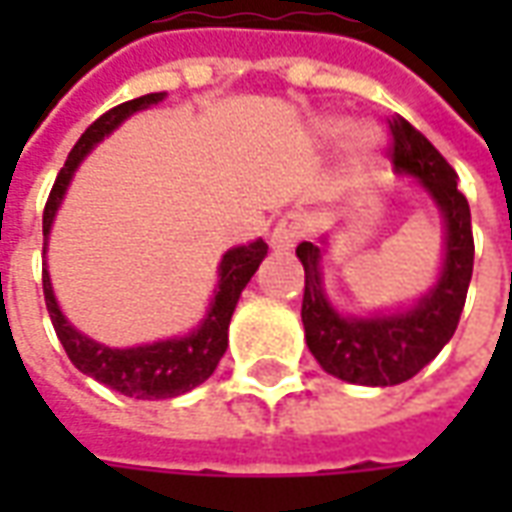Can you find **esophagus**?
<instances>
[{"label": "esophagus", "mask_w": 512, "mask_h": 512, "mask_svg": "<svg viewBox=\"0 0 512 512\" xmlns=\"http://www.w3.org/2000/svg\"><path fill=\"white\" fill-rule=\"evenodd\" d=\"M304 233H307V219H304L301 213L290 211L285 213L277 222V227H274V233H271V246H274V249H282V252H285V249H293V246L304 238Z\"/></svg>", "instance_id": "esophagus-1"}]
</instances>
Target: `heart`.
I'll return each instance as SVG.
<instances>
[{
    "instance_id": "b5f03b06",
    "label": "heart",
    "mask_w": 512,
    "mask_h": 512,
    "mask_svg": "<svg viewBox=\"0 0 512 512\" xmlns=\"http://www.w3.org/2000/svg\"><path fill=\"white\" fill-rule=\"evenodd\" d=\"M321 131L326 136H343L351 131V120H345V117H329V120H323ZM373 147H376V134L370 131V128H356L354 131V150L356 156L365 158L373 153Z\"/></svg>"
}]
</instances>
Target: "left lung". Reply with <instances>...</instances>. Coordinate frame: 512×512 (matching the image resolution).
Masks as SVG:
<instances>
[{
	"label": "left lung",
	"mask_w": 512,
	"mask_h": 512,
	"mask_svg": "<svg viewBox=\"0 0 512 512\" xmlns=\"http://www.w3.org/2000/svg\"><path fill=\"white\" fill-rule=\"evenodd\" d=\"M389 131L395 169L419 180L447 227L439 282L428 290V296H422L411 310L373 318H343L323 293L318 268L323 246L310 241L296 246L304 266L301 321L312 356L334 378L362 386L403 384L439 356L458 329L474 266L472 213L466 197L458 191L455 169L400 115L389 120Z\"/></svg>",
	"instance_id": "left-lung-1"
}]
</instances>
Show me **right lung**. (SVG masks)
Segmentation results:
<instances>
[{"label":"right lung","mask_w":512,"mask_h":512,"mask_svg":"<svg viewBox=\"0 0 512 512\" xmlns=\"http://www.w3.org/2000/svg\"><path fill=\"white\" fill-rule=\"evenodd\" d=\"M164 101V93H150L134 101L109 109L106 115L95 120L93 126L87 128L79 142L73 145L68 153L65 167L51 186L49 202L43 211V255H46V244H49L51 222L54 213L60 208L65 189L71 183L73 172L82 164V158L93 150L104 136L115 131L126 117H131L139 109ZM268 246L263 238H257L252 244L235 246L219 263V285H216V296L211 301V310L202 318V323L186 337H175V340H161L153 345H136V348H109L90 340L87 334L76 332L71 323L65 321V315L57 307L54 290H51L49 271L43 268V296H46V310L54 323V332L60 337L65 354L73 365L82 370L84 376L101 381L109 389H115L120 395L136 397V400H164V397H178L189 392L202 381L213 376V370L219 365V359L227 351V329H230V318H233L235 304L241 299V290L246 282L255 277L257 266L263 263Z\"/></svg>","instance_id":"1"}]
</instances>
